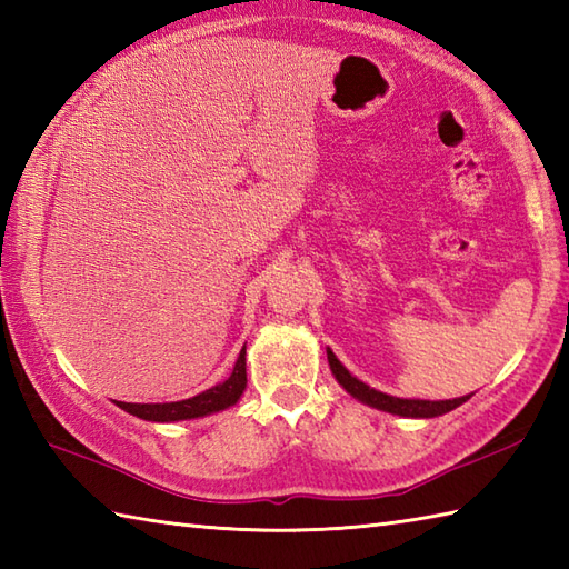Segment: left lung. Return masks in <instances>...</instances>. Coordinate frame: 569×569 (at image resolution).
<instances>
[{
  "instance_id": "left-lung-1",
  "label": "left lung",
  "mask_w": 569,
  "mask_h": 569,
  "mask_svg": "<svg viewBox=\"0 0 569 569\" xmlns=\"http://www.w3.org/2000/svg\"><path fill=\"white\" fill-rule=\"evenodd\" d=\"M328 361H330V369L335 373V379L340 381V386L347 393H352L357 401H361V403L386 410V413H393V416L435 418V416L450 413V410H455L457 406H462L465 401H469V398H471V393L459 396V398H450V401H420V398H396V396L371 389V386H367L365 381H359L357 377H352V373H349L342 367V361L332 355V349H328Z\"/></svg>"
}]
</instances>
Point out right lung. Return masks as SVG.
Wrapping results in <instances>:
<instances>
[{"mask_svg":"<svg viewBox=\"0 0 569 569\" xmlns=\"http://www.w3.org/2000/svg\"><path fill=\"white\" fill-rule=\"evenodd\" d=\"M247 389V347L241 349L234 369L229 373V379L222 383L212 386V389L202 391L186 401H173V403H124L117 401V406L127 410V413L137 416L141 420H153V422H173V420H190V418H202L217 413V410H224L234 406L241 393Z\"/></svg>","mask_w":569,"mask_h":569,"instance_id":"add662e5","label":"right lung"}]
</instances>
